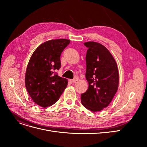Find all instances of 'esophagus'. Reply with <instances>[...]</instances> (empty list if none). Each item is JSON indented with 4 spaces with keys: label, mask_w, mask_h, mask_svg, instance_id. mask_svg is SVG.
Returning a JSON list of instances; mask_svg holds the SVG:
<instances>
[{
    "label": "esophagus",
    "mask_w": 147,
    "mask_h": 147,
    "mask_svg": "<svg viewBox=\"0 0 147 147\" xmlns=\"http://www.w3.org/2000/svg\"><path fill=\"white\" fill-rule=\"evenodd\" d=\"M79 80V78H78V76H75V78L73 79H71V80H69V82L70 83H74V82H76V81H78Z\"/></svg>",
    "instance_id": "obj_1"
}]
</instances>
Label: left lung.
Here are the masks:
<instances>
[{"label": "left lung", "instance_id": "8db88e82", "mask_svg": "<svg viewBox=\"0 0 147 147\" xmlns=\"http://www.w3.org/2000/svg\"><path fill=\"white\" fill-rule=\"evenodd\" d=\"M84 45L88 48L85 76L89 88L81 95V102L87 109L99 111L109 106L117 91L118 68L111 53L104 46L95 42Z\"/></svg>", "mask_w": 147, "mask_h": 147}]
</instances>
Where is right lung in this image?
<instances>
[{"instance_id": "add662e5", "label": "right lung", "mask_w": 147, "mask_h": 147, "mask_svg": "<svg viewBox=\"0 0 147 147\" xmlns=\"http://www.w3.org/2000/svg\"><path fill=\"white\" fill-rule=\"evenodd\" d=\"M70 40H51L41 44L31 57L25 76L27 90L33 101L42 107L57 102L68 80L55 72L61 68V54Z\"/></svg>"}]
</instances>
